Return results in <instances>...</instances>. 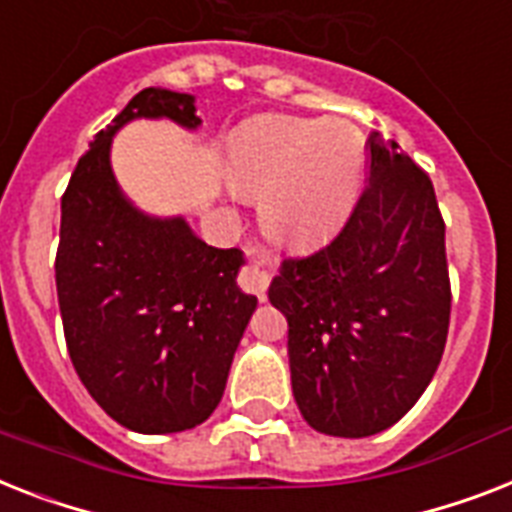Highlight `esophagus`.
Instances as JSON below:
<instances>
[{
  "label": "esophagus",
  "instance_id": "34e87169",
  "mask_svg": "<svg viewBox=\"0 0 512 512\" xmlns=\"http://www.w3.org/2000/svg\"><path fill=\"white\" fill-rule=\"evenodd\" d=\"M247 260L249 263L242 268L239 284L244 292H252L257 297H263L265 289L270 284V270L276 265V257L270 255L263 244H249L247 247Z\"/></svg>",
  "mask_w": 512,
  "mask_h": 512
}]
</instances>
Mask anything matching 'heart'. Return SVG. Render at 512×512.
<instances>
[{"label":"heart","instance_id":"b5f03b06","mask_svg":"<svg viewBox=\"0 0 512 512\" xmlns=\"http://www.w3.org/2000/svg\"><path fill=\"white\" fill-rule=\"evenodd\" d=\"M363 170V141L342 118L270 115L244 126L228 152L231 186L260 199L265 231L294 247L321 242L342 226Z\"/></svg>","mask_w":512,"mask_h":512}]
</instances>
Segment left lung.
Wrapping results in <instances>:
<instances>
[{"label": "left lung", "instance_id": "obj_1", "mask_svg": "<svg viewBox=\"0 0 512 512\" xmlns=\"http://www.w3.org/2000/svg\"><path fill=\"white\" fill-rule=\"evenodd\" d=\"M368 184L342 231L286 257L268 289L289 323L299 413L360 439L397 423L434 378L450 328L444 220L429 173L371 134Z\"/></svg>", "mask_w": 512, "mask_h": 512}]
</instances>
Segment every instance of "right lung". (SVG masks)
I'll return each mask as SVG.
<instances>
[{"instance_id": "add662e5", "label": "right lung", "mask_w": 512, "mask_h": 512, "mask_svg": "<svg viewBox=\"0 0 512 512\" xmlns=\"http://www.w3.org/2000/svg\"><path fill=\"white\" fill-rule=\"evenodd\" d=\"M134 118L199 126L194 97L144 89L94 136L62 194L54 278L70 360L97 405L131 431L173 434L218 407L257 299L236 286L239 249L207 247L184 218H147L120 194L110 141Z\"/></svg>"}]
</instances>
